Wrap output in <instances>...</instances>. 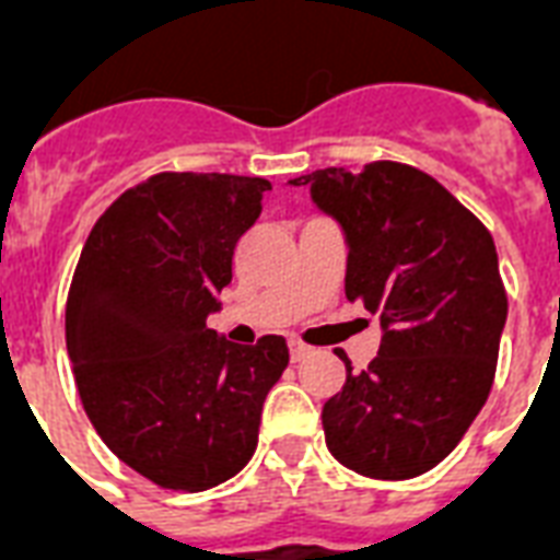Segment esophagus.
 Here are the masks:
<instances>
[{
  "label": "esophagus",
  "instance_id": "obj_1",
  "mask_svg": "<svg viewBox=\"0 0 560 560\" xmlns=\"http://www.w3.org/2000/svg\"><path fill=\"white\" fill-rule=\"evenodd\" d=\"M288 346H290V360H293V363H299V360H305L307 354L314 351V349H311V346H305V342H302V340H290Z\"/></svg>",
  "mask_w": 560,
  "mask_h": 560
}]
</instances>
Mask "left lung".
I'll return each mask as SVG.
<instances>
[{"label": "left lung", "instance_id": "8db88e82", "mask_svg": "<svg viewBox=\"0 0 560 560\" xmlns=\"http://www.w3.org/2000/svg\"><path fill=\"white\" fill-rule=\"evenodd\" d=\"M307 186L346 232V296L381 319L377 358L325 400L323 430L340 465L372 479L435 468L488 400L505 299L494 237L442 183L404 162L323 168Z\"/></svg>", "mask_w": 560, "mask_h": 560}]
</instances>
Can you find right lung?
I'll use <instances>...</instances> for the list:
<instances>
[{"instance_id": "1", "label": "right lung", "mask_w": 560, "mask_h": 560, "mask_svg": "<svg viewBox=\"0 0 560 560\" xmlns=\"http://www.w3.org/2000/svg\"><path fill=\"white\" fill-rule=\"evenodd\" d=\"M261 177L165 171L92 226L66 299L78 395L109 451L153 486L206 491L253 459L284 337L235 346L206 328Z\"/></svg>"}]
</instances>
